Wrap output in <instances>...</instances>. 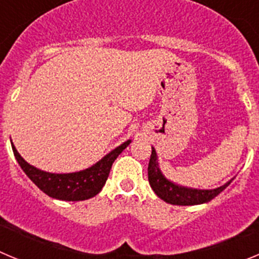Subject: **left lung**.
Here are the masks:
<instances>
[{"instance_id":"obj_1","label":"left lung","mask_w":259,"mask_h":259,"mask_svg":"<svg viewBox=\"0 0 259 259\" xmlns=\"http://www.w3.org/2000/svg\"><path fill=\"white\" fill-rule=\"evenodd\" d=\"M148 179H149L150 187L158 197L164 202L171 203V205H180V206L209 202L212 198L217 197L222 191L227 188L233 180L231 179L230 182L215 189H194L175 184L162 174L154 148H152V155H150L149 166H148Z\"/></svg>"}]
</instances>
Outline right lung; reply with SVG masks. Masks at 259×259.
I'll return each instance as SVG.
<instances>
[{
    "instance_id": "1",
    "label": "right lung",
    "mask_w": 259,
    "mask_h": 259,
    "mask_svg": "<svg viewBox=\"0 0 259 259\" xmlns=\"http://www.w3.org/2000/svg\"><path fill=\"white\" fill-rule=\"evenodd\" d=\"M131 140H127L122 145L116 146L101 161L83 171L70 174H52L41 171L23 159L22 155L11 143V148L18 163L32 182L49 197L62 201H83L95 197L101 192L102 187L109 178L110 168L118 155L130 145Z\"/></svg>"
}]
</instances>
